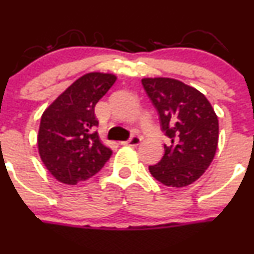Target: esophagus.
Wrapping results in <instances>:
<instances>
[{"instance_id": "1", "label": "esophagus", "mask_w": 254, "mask_h": 254, "mask_svg": "<svg viewBox=\"0 0 254 254\" xmlns=\"http://www.w3.org/2000/svg\"><path fill=\"white\" fill-rule=\"evenodd\" d=\"M140 142H142V138L139 135H132L128 140H125V142H121L122 145H130V147H135V145H139Z\"/></svg>"}]
</instances>
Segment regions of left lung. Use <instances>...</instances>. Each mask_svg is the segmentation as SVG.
<instances>
[{"label": "left lung", "mask_w": 254, "mask_h": 254, "mask_svg": "<svg viewBox=\"0 0 254 254\" xmlns=\"http://www.w3.org/2000/svg\"><path fill=\"white\" fill-rule=\"evenodd\" d=\"M142 85L170 139L149 172L167 187L192 184L210 167L218 143V120L209 100L194 87L169 77H145Z\"/></svg>", "instance_id": "1"}]
</instances>
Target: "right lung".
Instances as JSON below:
<instances>
[{
    "label": "right lung",
    "mask_w": 254,
    "mask_h": 254,
    "mask_svg": "<svg viewBox=\"0 0 254 254\" xmlns=\"http://www.w3.org/2000/svg\"><path fill=\"white\" fill-rule=\"evenodd\" d=\"M116 79L112 74L89 72L72 82L43 114L39 155L60 183L75 185L94 177L112 155L96 132L95 106Z\"/></svg>",
    "instance_id": "right-lung-1"
}]
</instances>
